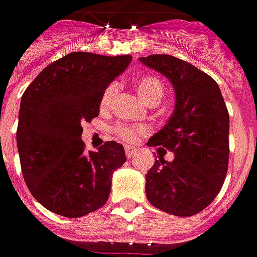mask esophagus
Segmentation results:
<instances>
[{
	"label": "esophagus",
	"mask_w": 257,
	"mask_h": 257,
	"mask_svg": "<svg viewBox=\"0 0 257 257\" xmlns=\"http://www.w3.org/2000/svg\"><path fill=\"white\" fill-rule=\"evenodd\" d=\"M135 153H136V148H134V146H126V148H125V155H126L128 158H132Z\"/></svg>",
	"instance_id": "esophagus-1"
}]
</instances>
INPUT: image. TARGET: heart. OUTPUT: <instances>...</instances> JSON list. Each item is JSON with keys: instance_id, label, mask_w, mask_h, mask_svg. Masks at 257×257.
Listing matches in <instances>:
<instances>
[{"instance_id": "heart-1", "label": "heart", "mask_w": 257, "mask_h": 257, "mask_svg": "<svg viewBox=\"0 0 257 257\" xmlns=\"http://www.w3.org/2000/svg\"><path fill=\"white\" fill-rule=\"evenodd\" d=\"M118 90V84L116 83H112L106 87L102 95H101V105L108 106L111 104V101L114 98L115 92ZM136 90H138V94L142 97L145 101H149L152 98H162L163 95V85L160 83V80L156 77H152V76H146V77L139 78L136 81ZM115 134L125 139V141H135L138 135H139V129L132 128V126H128V125H119L115 128Z\"/></svg>"}]
</instances>
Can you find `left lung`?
Segmentation results:
<instances>
[{"instance_id": "1", "label": "left lung", "mask_w": 257, "mask_h": 257, "mask_svg": "<svg viewBox=\"0 0 257 257\" xmlns=\"http://www.w3.org/2000/svg\"><path fill=\"white\" fill-rule=\"evenodd\" d=\"M165 76L174 88L172 116L149 146L174 153L159 155L146 174V197L153 207L177 216L198 214L214 201L224 184L229 159V114L214 78L170 55L139 57Z\"/></svg>"}]
</instances>
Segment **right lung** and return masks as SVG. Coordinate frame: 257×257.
I'll list each match as a JSON object with an SVG mask.
<instances>
[{
    "instance_id": "add662e5",
    "label": "right lung",
    "mask_w": 257,
    "mask_h": 257,
    "mask_svg": "<svg viewBox=\"0 0 257 257\" xmlns=\"http://www.w3.org/2000/svg\"><path fill=\"white\" fill-rule=\"evenodd\" d=\"M132 57L73 52L49 64L26 88L19 108L17 146L31 194L49 211L78 218L101 208L112 173L125 162L121 143L84 151V122L98 116L101 95Z\"/></svg>"
}]
</instances>
